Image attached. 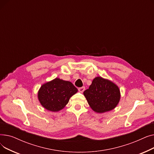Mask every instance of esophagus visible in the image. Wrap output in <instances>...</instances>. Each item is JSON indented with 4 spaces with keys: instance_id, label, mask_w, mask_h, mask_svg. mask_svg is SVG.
<instances>
[{
    "instance_id": "1",
    "label": "esophagus",
    "mask_w": 154,
    "mask_h": 154,
    "mask_svg": "<svg viewBox=\"0 0 154 154\" xmlns=\"http://www.w3.org/2000/svg\"><path fill=\"white\" fill-rule=\"evenodd\" d=\"M78 90H79V91L80 92H81V93H82L84 91H85V87H79V88H78Z\"/></svg>"
}]
</instances>
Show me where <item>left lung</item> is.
Masks as SVG:
<instances>
[{
    "instance_id": "8db88e82",
    "label": "left lung",
    "mask_w": 154,
    "mask_h": 154,
    "mask_svg": "<svg viewBox=\"0 0 154 154\" xmlns=\"http://www.w3.org/2000/svg\"><path fill=\"white\" fill-rule=\"evenodd\" d=\"M84 95L92 109L103 113L114 109L118 104L120 94L119 87L110 80L95 77Z\"/></svg>"
}]
</instances>
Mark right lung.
<instances>
[{
    "label": "right lung",
    "mask_w": 154,
    "mask_h": 154,
    "mask_svg": "<svg viewBox=\"0 0 154 154\" xmlns=\"http://www.w3.org/2000/svg\"><path fill=\"white\" fill-rule=\"evenodd\" d=\"M77 91L70 82L56 78L42 85L38 92V98L47 110L57 112L66 106L70 98Z\"/></svg>",
    "instance_id": "obj_1"
}]
</instances>
